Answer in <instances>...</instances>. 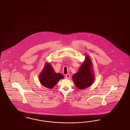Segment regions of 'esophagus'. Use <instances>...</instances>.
<instances>
[{"instance_id": "1", "label": "esophagus", "mask_w": 130, "mask_h": 130, "mask_svg": "<svg viewBox=\"0 0 130 130\" xmlns=\"http://www.w3.org/2000/svg\"><path fill=\"white\" fill-rule=\"evenodd\" d=\"M65 77L67 79H70L71 78V76H70V74H66V75H65Z\"/></svg>"}]
</instances>
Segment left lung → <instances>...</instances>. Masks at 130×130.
<instances>
[{
    "mask_svg": "<svg viewBox=\"0 0 130 130\" xmlns=\"http://www.w3.org/2000/svg\"><path fill=\"white\" fill-rule=\"evenodd\" d=\"M92 64L91 59L87 56L78 72L73 75V80L79 90L90 86L93 82L95 76L91 69Z\"/></svg>",
    "mask_w": 130,
    "mask_h": 130,
    "instance_id": "left-lung-1",
    "label": "left lung"
}]
</instances>
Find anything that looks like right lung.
Returning <instances> with one entry per match:
<instances>
[{"mask_svg": "<svg viewBox=\"0 0 130 130\" xmlns=\"http://www.w3.org/2000/svg\"><path fill=\"white\" fill-rule=\"evenodd\" d=\"M63 78V75L61 73H56L53 68L48 63H46L43 71L39 76L41 84L48 89L53 88L60 79Z\"/></svg>", "mask_w": 130, "mask_h": 130, "instance_id": "1", "label": "right lung"}]
</instances>
